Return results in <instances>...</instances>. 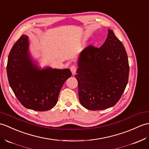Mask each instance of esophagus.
Wrapping results in <instances>:
<instances>
[{
    "instance_id": "34e87169",
    "label": "esophagus",
    "mask_w": 149,
    "mask_h": 149,
    "mask_svg": "<svg viewBox=\"0 0 149 149\" xmlns=\"http://www.w3.org/2000/svg\"><path fill=\"white\" fill-rule=\"evenodd\" d=\"M70 70L72 74H75L76 73V71H77V67H76L75 65H72L70 67Z\"/></svg>"
}]
</instances>
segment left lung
<instances>
[{
    "mask_svg": "<svg viewBox=\"0 0 149 149\" xmlns=\"http://www.w3.org/2000/svg\"><path fill=\"white\" fill-rule=\"evenodd\" d=\"M75 78L79 99L88 110H104L115 105L128 82V58L124 45L108 29L99 48L89 45L79 54Z\"/></svg>",
    "mask_w": 149,
    "mask_h": 149,
    "instance_id": "1",
    "label": "left lung"
}]
</instances>
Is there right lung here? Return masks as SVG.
Returning a JSON list of instances; mask_svg holds the SVG:
<instances>
[{
	"label": "right lung",
	"instance_id": "obj_1",
	"mask_svg": "<svg viewBox=\"0 0 149 149\" xmlns=\"http://www.w3.org/2000/svg\"><path fill=\"white\" fill-rule=\"evenodd\" d=\"M7 74L19 102L37 111H46L56 105L62 86L72 75L69 68H41L31 54L26 35L20 37L10 51Z\"/></svg>",
	"mask_w": 149,
	"mask_h": 149
}]
</instances>
